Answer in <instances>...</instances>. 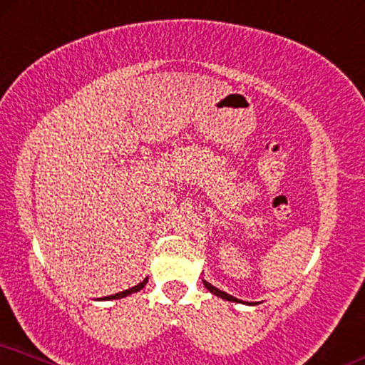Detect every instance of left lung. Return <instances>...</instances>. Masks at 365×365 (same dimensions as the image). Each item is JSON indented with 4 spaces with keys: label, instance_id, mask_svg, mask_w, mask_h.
<instances>
[{
    "label": "left lung",
    "instance_id": "obj_1",
    "mask_svg": "<svg viewBox=\"0 0 365 365\" xmlns=\"http://www.w3.org/2000/svg\"><path fill=\"white\" fill-rule=\"evenodd\" d=\"M202 283H205V287L207 288V290H210L211 293H215L216 297H221V298H225V300H230V302H238V298H235L233 295H230V293H226V292H223V290H220V288L212 287L211 283H207L206 280H202Z\"/></svg>",
    "mask_w": 365,
    "mask_h": 365
}]
</instances>
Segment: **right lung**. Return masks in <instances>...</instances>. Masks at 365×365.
<instances>
[{
  "label": "right lung",
  "mask_w": 365,
  "mask_h": 365,
  "mask_svg": "<svg viewBox=\"0 0 365 365\" xmlns=\"http://www.w3.org/2000/svg\"><path fill=\"white\" fill-rule=\"evenodd\" d=\"M145 283H148V278H145L144 282H140L139 285H135V287L129 288V290H124V292H120V293H115V295H110V297H103V300H113V298H122V297H127V295H130V293H134V292H139L140 288H144Z\"/></svg>",
  "instance_id": "obj_1"
}]
</instances>
